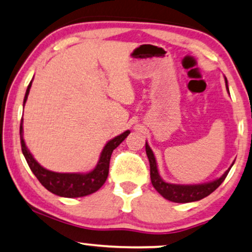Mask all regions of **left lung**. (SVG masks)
I'll list each match as a JSON object with an SVG mask.
<instances>
[{"instance_id": "obj_1", "label": "left lung", "mask_w": 252, "mask_h": 252, "mask_svg": "<svg viewBox=\"0 0 252 252\" xmlns=\"http://www.w3.org/2000/svg\"><path fill=\"white\" fill-rule=\"evenodd\" d=\"M225 83H226V89H228V93H229L226 78H225ZM145 151H147V156L148 158H149L150 178H151V183H153L154 188H155L157 192L160 193V195L164 197L165 199L175 202V203L196 202V201H199V199L204 198V197L209 196L223 183V181L225 180V177L229 174L230 169H231V166L233 165L232 163L231 166H230L228 170L224 172L220 178H217V180L215 181L208 182V183L172 184V183H168V182L163 181L162 177L159 176L158 169H157L155 155H154L153 150H151V148L149 147V144H148V142H145Z\"/></svg>"}]
</instances>
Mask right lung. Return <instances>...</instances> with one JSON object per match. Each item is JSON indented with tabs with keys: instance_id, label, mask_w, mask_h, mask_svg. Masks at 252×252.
Here are the masks:
<instances>
[{
	"instance_id": "right-lung-1",
	"label": "right lung",
	"mask_w": 252,
	"mask_h": 252,
	"mask_svg": "<svg viewBox=\"0 0 252 252\" xmlns=\"http://www.w3.org/2000/svg\"><path fill=\"white\" fill-rule=\"evenodd\" d=\"M32 80L30 81L28 88H27L26 96L23 99V107L28 98L30 88H32ZM130 134L129 130L124 131L123 134L116 136L108 142L103 148L99 159L97 162L95 168L92 171L81 174V172H55L45 169L34 158L26 142L23 139V118L21 120L20 124V138L22 153L26 157L30 170L36 176L39 183L50 192L55 193L61 197H68V198H76V197H83L90 193H94L101 188L104 182L107 181L109 174V163L114 149L120 145L126 136Z\"/></svg>"
}]
</instances>
